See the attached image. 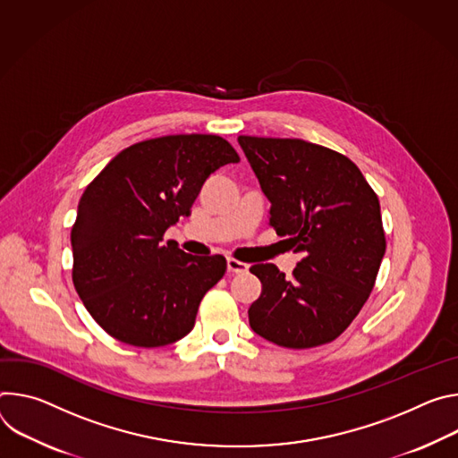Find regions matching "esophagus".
<instances>
[{
	"label": "esophagus",
	"mask_w": 458,
	"mask_h": 458,
	"mask_svg": "<svg viewBox=\"0 0 458 458\" xmlns=\"http://www.w3.org/2000/svg\"><path fill=\"white\" fill-rule=\"evenodd\" d=\"M227 271L229 273H245L247 271V264L238 262L234 259H227Z\"/></svg>",
	"instance_id": "1"
}]
</instances>
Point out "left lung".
Masks as SVG:
<instances>
[{"mask_svg":"<svg viewBox=\"0 0 458 458\" xmlns=\"http://www.w3.org/2000/svg\"><path fill=\"white\" fill-rule=\"evenodd\" d=\"M238 143L271 201L269 224L303 257L291 278L273 264L250 267L262 293L249 326L282 347L327 344L373 291L386 252L378 198L360 169L327 147L259 136Z\"/></svg>","mask_w":458,"mask_h":458,"instance_id":"obj_1","label":"left lung"}]
</instances>
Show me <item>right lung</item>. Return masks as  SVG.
Returning <instances> with one entry per match:
<instances>
[{"label": "right lung", "instance_id": "right-lung-1", "mask_svg": "<svg viewBox=\"0 0 458 458\" xmlns=\"http://www.w3.org/2000/svg\"><path fill=\"white\" fill-rule=\"evenodd\" d=\"M236 150L215 134H173L123 148L85 189L71 231L72 282L90 317L116 340L162 347L183 338L225 273L222 255L192 257L165 231Z\"/></svg>", "mask_w": 458, "mask_h": 458}]
</instances>
